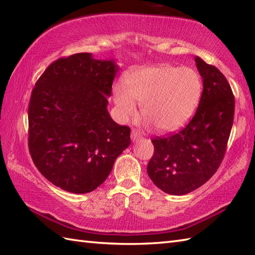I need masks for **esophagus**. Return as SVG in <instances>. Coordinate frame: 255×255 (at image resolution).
Wrapping results in <instances>:
<instances>
[{"label": "esophagus", "mask_w": 255, "mask_h": 255, "mask_svg": "<svg viewBox=\"0 0 255 255\" xmlns=\"http://www.w3.org/2000/svg\"><path fill=\"white\" fill-rule=\"evenodd\" d=\"M140 138H141V133H140L138 129H132V130H131L132 141H137V140H139Z\"/></svg>", "instance_id": "esophagus-1"}]
</instances>
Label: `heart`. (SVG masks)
Listing matches in <instances>:
<instances>
[{
  "label": "heart",
  "instance_id": "b5f03b06",
  "mask_svg": "<svg viewBox=\"0 0 255 255\" xmlns=\"http://www.w3.org/2000/svg\"><path fill=\"white\" fill-rule=\"evenodd\" d=\"M202 89V80L195 70L160 64L130 73L125 85L114 86L113 94L123 119L136 114L138 102L145 123L154 125L159 131H173L192 117Z\"/></svg>",
  "mask_w": 255,
  "mask_h": 255
}]
</instances>
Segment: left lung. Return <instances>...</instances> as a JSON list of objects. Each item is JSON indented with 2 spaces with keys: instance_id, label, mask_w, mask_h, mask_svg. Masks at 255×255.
Listing matches in <instances>:
<instances>
[{
  "instance_id": "8db88e82",
  "label": "left lung",
  "mask_w": 255,
  "mask_h": 255,
  "mask_svg": "<svg viewBox=\"0 0 255 255\" xmlns=\"http://www.w3.org/2000/svg\"><path fill=\"white\" fill-rule=\"evenodd\" d=\"M203 93L192 121L176 133L155 137L147 172L156 186L171 195L200 187L218 170L227 150L235 115L230 84L215 66L195 58Z\"/></svg>"
}]
</instances>
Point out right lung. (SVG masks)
<instances>
[{
	"mask_svg": "<svg viewBox=\"0 0 255 255\" xmlns=\"http://www.w3.org/2000/svg\"><path fill=\"white\" fill-rule=\"evenodd\" d=\"M118 67L82 52L59 58L37 80L28 105V148L36 167L64 191H94L130 144L107 97Z\"/></svg>",
	"mask_w": 255,
	"mask_h": 255,
	"instance_id": "1",
	"label": "right lung"
}]
</instances>
